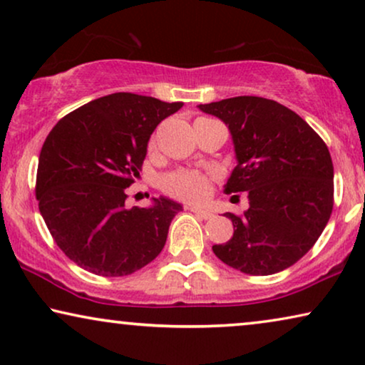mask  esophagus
<instances>
[{"instance_id":"34e87169","label":"esophagus","mask_w":365,"mask_h":365,"mask_svg":"<svg viewBox=\"0 0 365 365\" xmlns=\"http://www.w3.org/2000/svg\"><path fill=\"white\" fill-rule=\"evenodd\" d=\"M189 209H191V212L196 214V216L202 217V219H211L212 217V212H209L207 209L204 207H199V206H189Z\"/></svg>"}]
</instances>
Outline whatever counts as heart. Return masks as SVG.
I'll return each mask as SVG.
<instances>
[{
	"mask_svg": "<svg viewBox=\"0 0 365 365\" xmlns=\"http://www.w3.org/2000/svg\"><path fill=\"white\" fill-rule=\"evenodd\" d=\"M163 187L186 201H201L209 191V178L199 171L179 169L163 178Z\"/></svg>",
	"mask_w": 365,
	"mask_h": 365,
	"instance_id": "heart-1",
	"label": "heart"
}]
</instances>
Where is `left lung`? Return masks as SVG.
Listing matches in <instances>:
<instances>
[{
  "mask_svg": "<svg viewBox=\"0 0 365 365\" xmlns=\"http://www.w3.org/2000/svg\"><path fill=\"white\" fill-rule=\"evenodd\" d=\"M229 128L237 166L224 192H247L242 216L226 212L234 234L212 251L251 276L296 264L321 236L334 206V166L321 136L272 99L237 96L199 104Z\"/></svg>",
  "mask_w": 365,
  "mask_h": 365,
  "instance_id": "left-lung-1",
  "label": "left lung"
}]
</instances>
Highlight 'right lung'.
Returning a JSON list of instances; mask_svg holds the SVG:
<instances>
[{"label": "right lung", "mask_w": 365, "mask_h": 365, "mask_svg": "<svg viewBox=\"0 0 365 365\" xmlns=\"http://www.w3.org/2000/svg\"><path fill=\"white\" fill-rule=\"evenodd\" d=\"M182 108L151 96L114 93L69 113L48 134L36 176L39 212L59 249L79 267L104 277L136 272L158 257L182 206L153 197L126 207L149 138Z\"/></svg>", "instance_id": "right-lung-1"}]
</instances>
